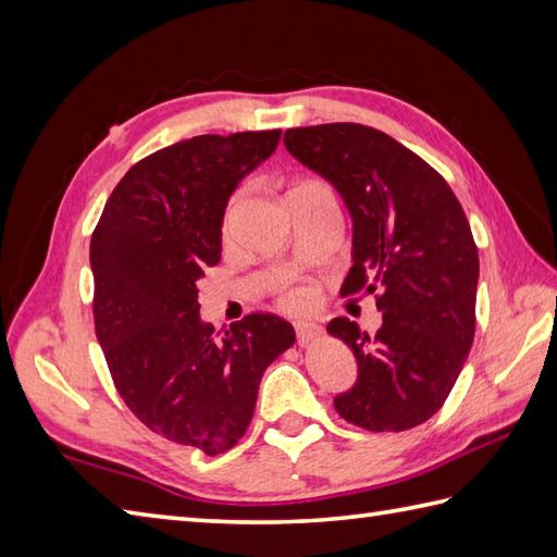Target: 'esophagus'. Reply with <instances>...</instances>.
<instances>
[{
	"label": "esophagus",
	"instance_id": "esophagus-1",
	"mask_svg": "<svg viewBox=\"0 0 557 557\" xmlns=\"http://www.w3.org/2000/svg\"><path fill=\"white\" fill-rule=\"evenodd\" d=\"M321 333H323V327L313 323V321H299L297 323V337H299L301 345H309V342H313L315 337H321Z\"/></svg>",
	"mask_w": 557,
	"mask_h": 557
}]
</instances>
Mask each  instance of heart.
I'll return each mask as SVG.
<instances>
[{
  "label": "heart",
  "mask_w": 557,
  "mask_h": 557,
  "mask_svg": "<svg viewBox=\"0 0 557 557\" xmlns=\"http://www.w3.org/2000/svg\"><path fill=\"white\" fill-rule=\"evenodd\" d=\"M236 215V198L230 203L227 208V215H224V232L232 230V222ZM313 299V294L309 287L297 285V287H289L285 294H282V304L287 306V309H304V306H309Z\"/></svg>",
  "instance_id": "1"
}]
</instances>
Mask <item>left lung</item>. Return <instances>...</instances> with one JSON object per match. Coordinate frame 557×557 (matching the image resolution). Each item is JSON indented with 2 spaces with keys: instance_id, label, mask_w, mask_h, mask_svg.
<instances>
[{
  "instance_id": "left-lung-1",
  "label": "left lung",
  "mask_w": 557,
  "mask_h": 557,
  "mask_svg": "<svg viewBox=\"0 0 557 557\" xmlns=\"http://www.w3.org/2000/svg\"><path fill=\"white\" fill-rule=\"evenodd\" d=\"M285 146L351 215L354 265L339 294H375L383 313L375 335L349 318L327 323L359 363L335 409L373 433L413 429L445 405L474 342L479 251L465 210L429 162L377 128H287Z\"/></svg>"
}]
</instances>
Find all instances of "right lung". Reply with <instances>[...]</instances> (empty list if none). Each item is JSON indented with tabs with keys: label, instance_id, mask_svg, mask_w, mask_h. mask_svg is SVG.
I'll return each mask as SVG.
<instances>
[{
	"label": "right lung",
	"instance_id": "right-lung-1",
	"mask_svg": "<svg viewBox=\"0 0 557 557\" xmlns=\"http://www.w3.org/2000/svg\"><path fill=\"white\" fill-rule=\"evenodd\" d=\"M280 134H206L152 152L114 186L90 239L92 318L116 393L152 433L210 457L239 443L260 377L297 339L272 313H248L222 337L198 313L227 200Z\"/></svg>",
	"mask_w": 557,
	"mask_h": 557
}]
</instances>
